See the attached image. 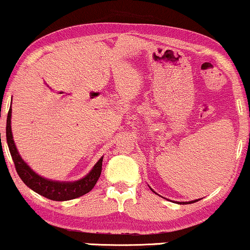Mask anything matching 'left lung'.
Returning a JSON list of instances; mask_svg holds the SVG:
<instances>
[{
    "instance_id": "obj_1",
    "label": "left lung",
    "mask_w": 250,
    "mask_h": 250,
    "mask_svg": "<svg viewBox=\"0 0 250 250\" xmlns=\"http://www.w3.org/2000/svg\"><path fill=\"white\" fill-rule=\"evenodd\" d=\"M197 200H192V202H189V203H195ZM180 204H186V203H180Z\"/></svg>"
}]
</instances>
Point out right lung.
I'll list each match as a JSON object with an SVG mask.
<instances>
[{
  "label": "right lung",
  "instance_id": "obj_1",
  "mask_svg": "<svg viewBox=\"0 0 250 250\" xmlns=\"http://www.w3.org/2000/svg\"><path fill=\"white\" fill-rule=\"evenodd\" d=\"M10 123L11 109H9L7 118V128H5L8 147L9 150H10L12 161H14L18 176L21 177V180L23 181L31 190L39 193V195L46 197V198L51 200H58V202L78 198V197L85 195V193H88L89 191L92 190V188L95 187V184L97 183L98 178L101 176L102 161H103V158L98 160V162L94 166L91 171L89 172L87 176L83 177L82 180L80 181L55 182L46 180V178L37 175L20 156V154H18L16 149V146H15L14 139H12Z\"/></svg>",
  "mask_w": 250,
  "mask_h": 250
}]
</instances>
